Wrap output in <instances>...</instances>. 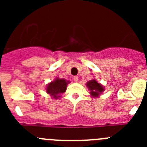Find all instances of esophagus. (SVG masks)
Listing matches in <instances>:
<instances>
[{
  "label": "esophagus",
  "instance_id": "1",
  "mask_svg": "<svg viewBox=\"0 0 147 147\" xmlns=\"http://www.w3.org/2000/svg\"><path fill=\"white\" fill-rule=\"evenodd\" d=\"M78 79H79V78H78V76H74V81L75 82H78Z\"/></svg>",
  "mask_w": 147,
  "mask_h": 147
}]
</instances>
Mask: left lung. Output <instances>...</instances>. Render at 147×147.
Segmentation results:
<instances>
[{"label":"left lung","mask_w":147,"mask_h":147,"mask_svg":"<svg viewBox=\"0 0 147 147\" xmlns=\"http://www.w3.org/2000/svg\"><path fill=\"white\" fill-rule=\"evenodd\" d=\"M86 85L90 91L92 97H98L105 90L103 86L101 84L97 82L95 80L88 81Z\"/></svg>","instance_id":"obj_1"}]
</instances>
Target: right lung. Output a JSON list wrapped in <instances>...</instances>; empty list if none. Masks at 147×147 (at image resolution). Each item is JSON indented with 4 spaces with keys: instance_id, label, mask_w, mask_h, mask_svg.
Instances as JSON below:
<instances>
[{
    "instance_id": "obj_1",
    "label": "right lung",
    "mask_w": 147,
    "mask_h": 147,
    "mask_svg": "<svg viewBox=\"0 0 147 147\" xmlns=\"http://www.w3.org/2000/svg\"><path fill=\"white\" fill-rule=\"evenodd\" d=\"M68 83L69 81H66L64 79L57 78L54 81L51 82L47 85L46 92L54 98H58L60 97L59 94L65 92Z\"/></svg>"
}]
</instances>
